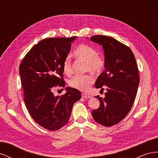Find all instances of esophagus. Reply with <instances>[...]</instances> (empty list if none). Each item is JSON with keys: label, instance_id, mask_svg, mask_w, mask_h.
Masks as SVG:
<instances>
[{"label": "esophagus", "instance_id": "obj_1", "mask_svg": "<svg viewBox=\"0 0 158 158\" xmlns=\"http://www.w3.org/2000/svg\"><path fill=\"white\" fill-rule=\"evenodd\" d=\"M82 97L85 99H89L91 98L90 95H89L88 94H85V93H82Z\"/></svg>", "mask_w": 158, "mask_h": 158}]
</instances>
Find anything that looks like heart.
I'll return each instance as SVG.
<instances>
[{"label":"heart","instance_id":"heart-1","mask_svg":"<svg viewBox=\"0 0 158 158\" xmlns=\"http://www.w3.org/2000/svg\"><path fill=\"white\" fill-rule=\"evenodd\" d=\"M74 55L76 58L85 62V71H90L95 74L101 73L106 66V59L104 56L98 54V51L88 45H80L74 51ZM63 69L64 73L68 76L73 73L69 57H66L64 59ZM94 80V76L90 74L78 75L71 78L69 80V84L73 88L85 91L92 84Z\"/></svg>","mask_w":158,"mask_h":158}]
</instances>
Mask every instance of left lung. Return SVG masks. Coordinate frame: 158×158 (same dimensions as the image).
<instances>
[{
	"instance_id": "1",
	"label": "left lung",
	"mask_w": 158,
	"mask_h": 158,
	"mask_svg": "<svg viewBox=\"0 0 158 158\" xmlns=\"http://www.w3.org/2000/svg\"><path fill=\"white\" fill-rule=\"evenodd\" d=\"M91 41L102 45L104 50L105 70L95 81L96 88H106L100 106L92 112L98 123L111 127L121 121L131 109L140 82L138 66L129 47L111 37L94 35Z\"/></svg>"
}]
</instances>
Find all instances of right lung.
<instances>
[{"instance_id": "obj_1", "label": "right lung", "mask_w": 158, "mask_h": 158, "mask_svg": "<svg viewBox=\"0 0 158 158\" xmlns=\"http://www.w3.org/2000/svg\"><path fill=\"white\" fill-rule=\"evenodd\" d=\"M76 37L47 38L33 46L19 67L23 101L31 117L47 130H59L68 123L75 102L81 98L78 89L67 87L55 96V87L64 88L63 64Z\"/></svg>"}]
</instances>
